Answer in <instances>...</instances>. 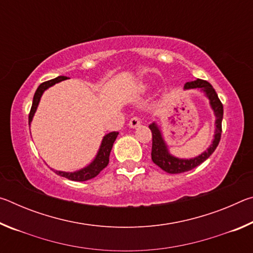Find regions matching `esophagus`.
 <instances>
[{"mask_svg": "<svg viewBox=\"0 0 253 253\" xmlns=\"http://www.w3.org/2000/svg\"><path fill=\"white\" fill-rule=\"evenodd\" d=\"M140 123H142V119H140L139 117H132L129 121V124H128V125H129L130 128H136L140 125Z\"/></svg>", "mask_w": 253, "mask_h": 253, "instance_id": "esophagus-1", "label": "esophagus"}]
</instances>
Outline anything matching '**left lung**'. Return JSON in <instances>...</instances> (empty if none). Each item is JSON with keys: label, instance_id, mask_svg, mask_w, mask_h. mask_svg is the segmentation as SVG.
<instances>
[{"label": "left lung", "instance_id": "left-lung-1", "mask_svg": "<svg viewBox=\"0 0 253 253\" xmlns=\"http://www.w3.org/2000/svg\"><path fill=\"white\" fill-rule=\"evenodd\" d=\"M184 89H201L204 91L205 95L209 98L210 105H211L212 109L215 115V134H214V139L207 151L201 154L198 157L190 158V160H182V158H177L173 155H170L168 148V145L163 139L162 132L160 128L155 123L149 125V129L152 130V161L155 164L161 168L163 170L168 172L169 174H178L184 173L187 170H191L195 169L196 166L202 164L204 161L212 155L213 152L215 151L217 145L220 143L221 139V132H222V118H223V105L220 101L217 93L214 90V88L209 84L208 81L202 79H196L195 81H191V83H186L184 85Z\"/></svg>", "mask_w": 253, "mask_h": 253}]
</instances>
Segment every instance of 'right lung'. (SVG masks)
<instances>
[{
	"label": "right lung",
	"mask_w": 253,
	"mask_h": 253,
	"mask_svg": "<svg viewBox=\"0 0 253 253\" xmlns=\"http://www.w3.org/2000/svg\"><path fill=\"white\" fill-rule=\"evenodd\" d=\"M66 79H67V77L59 76V77H57V78L51 79L49 81H45V83H42L39 87H38L37 91L33 96L32 107H31V110H30V114H29V125L32 122L34 113H36L38 105H39V101L41 99L42 93L44 92L45 89H48L49 87H51V85H53L55 84L60 83V81L66 80ZM117 136H118L117 131H111V132H109V134L105 135L104 138H102L100 148H99V151H98L96 158L88 166H85L84 169H81L79 170H76V172H71V173L70 172H61V170H54V172L58 175H60V176L66 177L68 179H71V181H77V182L88 181V179L96 177L97 175L99 174L107 165H108L111 148H113L114 142L116 140Z\"/></svg>",
	"instance_id": "obj_1"
}]
</instances>
